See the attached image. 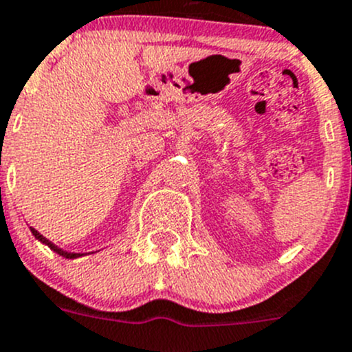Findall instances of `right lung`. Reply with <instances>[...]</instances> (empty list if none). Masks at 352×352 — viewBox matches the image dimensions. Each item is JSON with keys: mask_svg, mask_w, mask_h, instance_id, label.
<instances>
[{"mask_svg": "<svg viewBox=\"0 0 352 352\" xmlns=\"http://www.w3.org/2000/svg\"><path fill=\"white\" fill-rule=\"evenodd\" d=\"M30 232H32V234H34V237H36V239H39L41 242H44V244H47V245H50V248L53 249L54 252H58V254H60V256H63V258H70V259H74V258H78V256H80V254H77V252H67V251H63V249L56 248V245H54L53 242H51V241H47L46 237H43V235H41L39 232L36 230V228H30Z\"/></svg>", "mask_w": 352, "mask_h": 352, "instance_id": "right-lung-1", "label": "right lung"}]
</instances>
